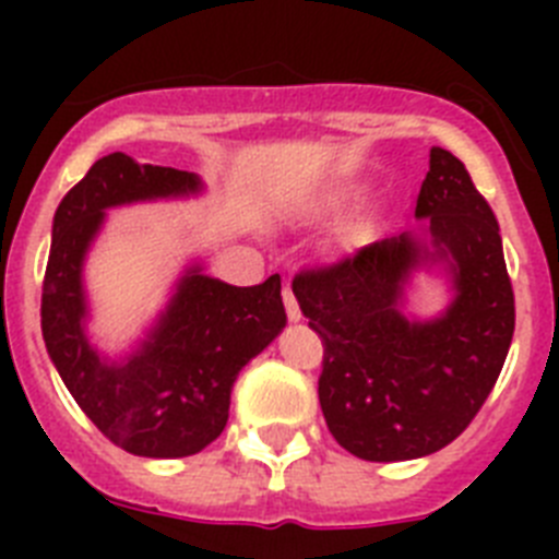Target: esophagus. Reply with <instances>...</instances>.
Listing matches in <instances>:
<instances>
[{"label": "esophagus", "mask_w": 559, "mask_h": 559, "mask_svg": "<svg viewBox=\"0 0 559 559\" xmlns=\"http://www.w3.org/2000/svg\"><path fill=\"white\" fill-rule=\"evenodd\" d=\"M283 299H285V310H288L290 322H299V319H302V310H299V302H296L294 290H290L288 285L283 288Z\"/></svg>", "instance_id": "esophagus-1"}]
</instances>
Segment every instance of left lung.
<instances>
[{"mask_svg":"<svg viewBox=\"0 0 559 559\" xmlns=\"http://www.w3.org/2000/svg\"><path fill=\"white\" fill-rule=\"evenodd\" d=\"M419 229L294 276L324 344L319 403L344 451L367 462L437 453L490 397L515 333V296L490 204L445 147H431ZM442 262L454 302L428 323L402 313L414 267Z\"/></svg>","mask_w":559,"mask_h":559,"instance_id":"obj_1","label":"left lung"}]
</instances>
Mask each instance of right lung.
<instances>
[{
	"label": "right lung",
	"instance_id": "add662e5",
	"mask_svg": "<svg viewBox=\"0 0 559 559\" xmlns=\"http://www.w3.org/2000/svg\"><path fill=\"white\" fill-rule=\"evenodd\" d=\"M199 190L195 173L108 153L63 195L52 221L41 290L44 344L83 414L133 456H192L215 442L229 419L237 372L288 322L280 274L237 288L192 265L131 355L108 360L88 344L83 260L106 210Z\"/></svg>",
	"mask_w": 559,
	"mask_h": 559
}]
</instances>
